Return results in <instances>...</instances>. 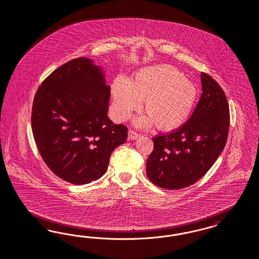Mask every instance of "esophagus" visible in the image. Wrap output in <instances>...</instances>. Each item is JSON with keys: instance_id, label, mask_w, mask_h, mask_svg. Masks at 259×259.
Returning a JSON list of instances; mask_svg holds the SVG:
<instances>
[{"instance_id": "esophagus-1", "label": "esophagus", "mask_w": 259, "mask_h": 259, "mask_svg": "<svg viewBox=\"0 0 259 259\" xmlns=\"http://www.w3.org/2000/svg\"><path fill=\"white\" fill-rule=\"evenodd\" d=\"M140 136H141L140 134L135 132L134 130H130V131L128 132V138H129L130 140H136V139H138Z\"/></svg>"}]
</instances>
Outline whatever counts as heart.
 I'll use <instances>...</instances> for the list:
<instances>
[{"mask_svg":"<svg viewBox=\"0 0 259 259\" xmlns=\"http://www.w3.org/2000/svg\"><path fill=\"white\" fill-rule=\"evenodd\" d=\"M114 112L125 120L140 107L146 116L137 120L140 126H154L170 131L182 125L196 103L197 89L193 81L171 65H157L141 69L127 82L117 78L111 88Z\"/></svg>","mask_w":259,"mask_h":259,"instance_id":"obj_1","label":"heart"}]
</instances>
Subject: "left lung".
<instances>
[{"label": "left lung", "instance_id": "8db88e82", "mask_svg": "<svg viewBox=\"0 0 259 259\" xmlns=\"http://www.w3.org/2000/svg\"><path fill=\"white\" fill-rule=\"evenodd\" d=\"M202 94L192 116L178 130L153 139L146 163L151 182L168 190L199 181L227 142L230 110L226 95L213 78L201 73Z\"/></svg>", "mask_w": 259, "mask_h": 259}]
</instances>
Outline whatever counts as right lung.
<instances>
[{
	"label": "right lung",
	"instance_id": "add662e5",
	"mask_svg": "<svg viewBox=\"0 0 259 259\" xmlns=\"http://www.w3.org/2000/svg\"><path fill=\"white\" fill-rule=\"evenodd\" d=\"M110 87L100 67L77 58L53 71L33 101L32 133L49 169L72 184L97 181L128 128L107 118Z\"/></svg>",
	"mask_w": 259,
	"mask_h": 259
}]
</instances>
